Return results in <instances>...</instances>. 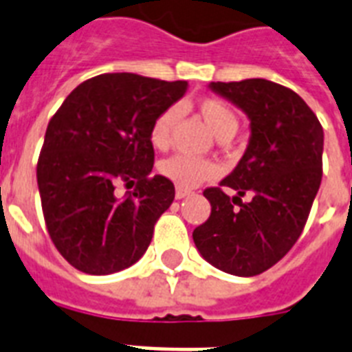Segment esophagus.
I'll use <instances>...</instances> for the list:
<instances>
[{
	"label": "esophagus",
	"instance_id": "esophagus-1",
	"mask_svg": "<svg viewBox=\"0 0 352 352\" xmlns=\"http://www.w3.org/2000/svg\"><path fill=\"white\" fill-rule=\"evenodd\" d=\"M190 190H184V188H177L175 190V197L177 199H184V197H188V195H190Z\"/></svg>",
	"mask_w": 352,
	"mask_h": 352
}]
</instances>
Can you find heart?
Here are the masks:
<instances>
[{"mask_svg":"<svg viewBox=\"0 0 352 352\" xmlns=\"http://www.w3.org/2000/svg\"><path fill=\"white\" fill-rule=\"evenodd\" d=\"M199 115L206 122V126L212 129L217 138H223L226 135H234L237 129V117L225 102L215 100V98H206L201 100L197 106ZM177 122V109L168 107L155 118L149 129V142L157 149H166L170 144L171 129ZM159 171L162 175L175 184L177 188H195L206 181H212L219 175V166L206 159H192L186 155H173L168 157L159 164Z\"/></svg>","mask_w":352,"mask_h":352,"instance_id":"b5f03b06","label":"heart"}]
</instances>
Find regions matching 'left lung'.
<instances>
[{"mask_svg":"<svg viewBox=\"0 0 352 352\" xmlns=\"http://www.w3.org/2000/svg\"><path fill=\"white\" fill-rule=\"evenodd\" d=\"M208 87L248 117L250 140L219 188L204 190L212 214L193 230V241L210 265L250 278L276 265L303 232L322 182L323 127L298 93L270 80ZM245 192L250 204L240 201Z\"/></svg>","mask_w":352,"mask_h":352,"instance_id":"obj_1","label":"left lung"}]
</instances>
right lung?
<instances>
[{
	"mask_svg": "<svg viewBox=\"0 0 352 352\" xmlns=\"http://www.w3.org/2000/svg\"><path fill=\"white\" fill-rule=\"evenodd\" d=\"M186 89L182 80L98 74L54 113L36 177L47 230L74 268L106 276L148 250L155 223L175 199L173 182L151 175L149 129ZM118 184L133 192L120 198Z\"/></svg>",
	"mask_w": 352,
	"mask_h": 352,
	"instance_id": "1",
	"label": "right lung"
}]
</instances>
